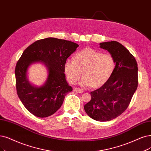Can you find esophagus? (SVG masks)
I'll use <instances>...</instances> for the list:
<instances>
[{
	"label": "esophagus",
	"mask_w": 151,
	"mask_h": 151,
	"mask_svg": "<svg viewBox=\"0 0 151 151\" xmlns=\"http://www.w3.org/2000/svg\"><path fill=\"white\" fill-rule=\"evenodd\" d=\"M73 91L76 92V93H83V90L82 89H80V88H73Z\"/></svg>",
	"instance_id": "1"
}]
</instances>
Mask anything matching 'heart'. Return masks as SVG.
Returning a JSON list of instances; mask_svg holds the SVG:
<instances>
[{
	"mask_svg": "<svg viewBox=\"0 0 151 151\" xmlns=\"http://www.w3.org/2000/svg\"><path fill=\"white\" fill-rule=\"evenodd\" d=\"M73 59H66L63 65L67 80L71 84L76 83L83 74L81 86L99 88L109 81L116 68V60L112 55L90 47L78 52Z\"/></svg>",
	"mask_w": 151,
	"mask_h": 151,
	"instance_id": "1",
	"label": "heart"
}]
</instances>
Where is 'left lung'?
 I'll use <instances>...</instances> for the list:
<instances>
[{
	"mask_svg": "<svg viewBox=\"0 0 151 151\" xmlns=\"http://www.w3.org/2000/svg\"><path fill=\"white\" fill-rule=\"evenodd\" d=\"M116 60V68L109 81L91 92V99L84 109L98 121H109L120 116L127 108L138 85L137 64L126 47L116 41L99 43Z\"/></svg>",
	"mask_w": 151,
	"mask_h": 151,
	"instance_id": "1",
	"label": "left lung"
}]
</instances>
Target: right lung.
Returning a JSON list of instances; mask_svg holds the SVG:
<instances>
[{
    "label": "right lung",
    "instance_id": "add662e5",
    "mask_svg": "<svg viewBox=\"0 0 151 151\" xmlns=\"http://www.w3.org/2000/svg\"><path fill=\"white\" fill-rule=\"evenodd\" d=\"M78 45L56 38L36 41L28 47L16 65L15 75L18 96L25 108L38 118L54 114L62 105L67 93L73 90L64 73L65 60L74 53ZM46 66L47 77L41 86L32 84L27 78V70L33 64Z\"/></svg>",
    "mask_w": 151,
    "mask_h": 151
}]
</instances>
